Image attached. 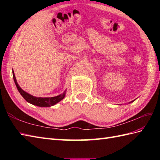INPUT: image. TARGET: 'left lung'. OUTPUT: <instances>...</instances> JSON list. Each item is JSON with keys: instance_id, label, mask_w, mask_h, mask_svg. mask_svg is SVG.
<instances>
[{"instance_id": "1", "label": "left lung", "mask_w": 160, "mask_h": 160, "mask_svg": "<svg viewBox=\"0 0 160 160\" xmlns=\"http://www.w3.org/2000/svg\"><path fill=\"white\" fill-rule=\"evenodd\" d=\"M133 101H134V100H132V101H131V102H133Z\"/></svg>"}]
</instances>
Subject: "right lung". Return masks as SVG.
Returning a JSON list of instances; mask_svg holds the SVG:
<instances>
[{"label": "right lung", "instance_id": "1", "mask_svg": "<svg viewBox=\"0 0 160 160\" xmlns=\"http://www.w3.org/2000/svg\"><path fill=\"white\" fill-rule=\"evenodd\" d=\"M13 80H14V82L16 84V86L18 89L19 93L21 94V96L24 98L27 102H28L30 104H32L33 105H36V106L40 107H52L59 102L60 101L62 100L63 98L65 96L66 91L62 94H60L59 96H55V97H52V98H37L32 96V95L29 94L28 93L25 92V91H23L21 88L20 87L18 84L17 83V81L16 79L14 72L13 71Z\"/></svg>", "mask_w": 160, "mask_h": 160}]
</instances>
